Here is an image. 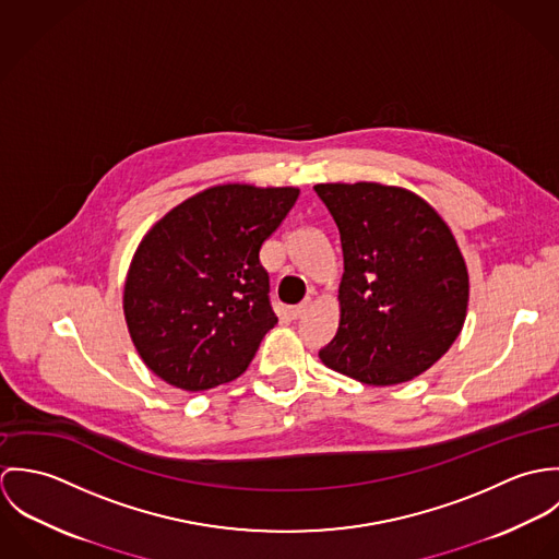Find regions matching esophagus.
Wrapping results in <instances>:
<instances>
[{
  "label": "esophagus",
  "instance_id": "obj_1",
  "mask_svg": "<svg viewBox=\"0 0 559 559\" xmlns=\"http://www.w3.org/2000/svg\"><path fill=\"white\" fill-rule=\"evenodd\" d=\"M308 308H310V301H304V304H299V306L290 308V310H288V314H290V319L293 320L304 319V317L308 314Z\"/></svg>",
  "mask_w": 559,
  "mask_h": 559
}]
</instances>
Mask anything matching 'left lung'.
I'll use <instances>...</instances> for the list:
<instances>
[{
    "instance_id": "1",
    "label": "left lung",
    "mask_w": 559,
    "mask_h": 559,
    "mask_svg": "<svg viewBox=\"0 0 559 559\" xmlns=\"http://www.w3.org/2000/svg\"><path fill=\"white\" fill-rule=\"evenodd\" d=\"M342 242L340 326L322 364L366 385L428 370L459 337L469 275L454 235L419 195L379 182L314 187Z\"/></svg>"
}]
</instances>
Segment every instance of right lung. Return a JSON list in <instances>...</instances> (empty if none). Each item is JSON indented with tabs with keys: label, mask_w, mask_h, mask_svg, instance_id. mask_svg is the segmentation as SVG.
<instances>
[{
	"label": "right lung",
	"mask_w": 559,
	"mask_h": 559,
	"mask_svg": "<svg viewBox=\"0 0 559 559\" xmlns=\"http://www.w3.org/2000/svg\"><path fill=\"white\" fill-rule=\"evenodd\" d=\"M299 198L295 187L217 185L171 209L142 239L124 319L165 383L204 392L240 377L275 326L260 247Z\"/></svg>",
	"instance_id": "1"
}]
</instances>
